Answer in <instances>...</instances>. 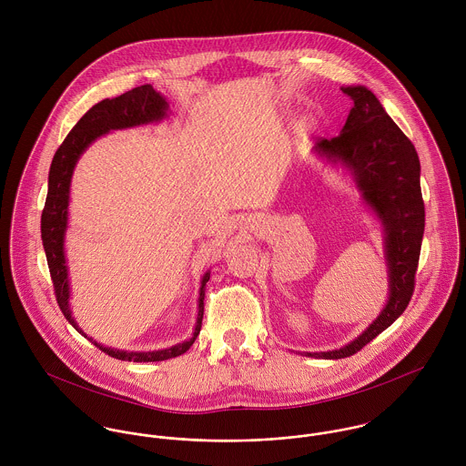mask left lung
I'll return each instance as SVG.
<instances>
[{
	"instance_id": "left-lung-1",
	"label": "left lung",
	"mask_w": 466,
	"mask_h": 466,
	"mask_svg": "<svg viewBox=\"0 0 466 466\" xmlns=\"http://www.w3.org/2000/svg\"><path fill=\"white\" fill-rule=\"evenodd\" d=\"M353 107L339 136L321 139L314 150L344 167L360 199L382 226L390 294L377 319L351 342L329 351H303L316 359H344L391 327L407 309L420 260L425 208L420 159L414 145L366 86L340 87Z\"/></svg>"
}]
</instances>
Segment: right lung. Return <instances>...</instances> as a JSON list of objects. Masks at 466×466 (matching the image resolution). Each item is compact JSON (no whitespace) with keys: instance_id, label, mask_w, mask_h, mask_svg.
Returning <instances> with one entry per match:
<instances>
[{"instance_id":"add662e5","label":"right lung","mask_w":466,"mask_h":466,"mask_svg":"<svg viewBox=\"0 0 466 466\" xmlns=\"http://www.w3.org/2000/svg\"><path fill=\"white\" fill-rule=\"evenodd\" d=\"M167 116H168V102L150 84L137 86L116 98H106V100L95 104L76 122V126L71 129V133L67 134L66 139L63 141V145L57 148V152L54 156L50 174H48V196H46L45 209L41 215V238H43V248H45L46 260L50 267L57 303H59L67 323L76 332L82 333L96 348H100L104 353L118 359V360L159 362V360L179 357L185 351H188L200 332L202 314H204V290H206V283L209 279V270L204 272V276L200 279L198 321H196V329H194L190 339L177 342L176 346H170L165 350L127 351V350H116L111 346H104L102 342H96L93 337L86 335L84 330L78 327V323L75 321L71 307H69L71 289H69L65 240H66L71 177H73V170H75L80 156L100 136L111 133V131H118V129H131L137 126L156 124V122L165 120Z\"/></svg>"}]
</instances>
